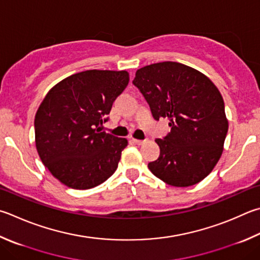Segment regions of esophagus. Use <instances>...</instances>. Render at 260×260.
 I'll list each match as a JSON object with an SVG mask.
<instances>
[{
	"instance_id": "esophagus-1",
	"label": "esophagus",
	"mask_w": 260,
	"mask_h": 260,
	"mask_svg": "<svg viewBox=\"0 0 260 260\" xmlns=\"http://www.w3.org/2000/svg\"><path fill=\"white\" fill-rule=\"evenodd\" d=\"M133 142H134L135 144H138V145H141V144H143V143H145V140H138V139H133Z\"/></svg>"
}]
</instances>
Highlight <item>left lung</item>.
Here are the masks:
<instances>
[{"label":"left lung","mask_w":260,"mask_h":260,"mask_svg":"<svg viewBox=\"0 0 260 260\" xmlns=\"http://www.w3.org/2000/svg\"><path fill=\"white\" fill-rule=\"evenodd\" d=\"M139 87L155 119L168 118L166 138L157 139L160 154L148 167L168 185L186 187L211 173L224 150L229 129L218 88L199 70L165 61L136 70Z\"/></svg>","instance_id":"1"}]
</instances>
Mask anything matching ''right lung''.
I'll list each match as a JSON object with an SVG mask.
<instances>
[{
    "label": "right lung",
    "instance_id": "obj_1",
    "mask_svg": "<svg viewBox=\"0 0 260 260\" xmlns=\"http://www.w3.org/2000/svg\"><path fill=\"white\" fill-rule=\"evenodd\" d=\"M129 82L126 70H86L55 84L35 115V144L44 166L75 190L100 185L116 172L128 141L100 132Z\"/></svg>",
    "mask_w": 260,
    "mask_h": 260
}]
</instances>
